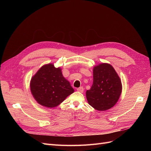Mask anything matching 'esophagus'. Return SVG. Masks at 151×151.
Listing matches in <instances>:
<instances>
[{
    "instance_id": "esophagus-1",
    "label": "esophagus",
    "mask_w": 151,
    "mask_h": 151,
    "mask_svg": "<svg viewBox=\"0 0 151 151\" xmlns=\"http://www.w3.org/2000/svg\"><path fill=\"white\" fill-rule=\"evenodd\" d=\"M77 91H79V92H80V93H83V92H84V88H83V87H80V88H77Z\"/></svg>"
}]
</instances>
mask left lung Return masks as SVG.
Returning <instances> with one entry per match:
<instances>
[{"label":"left lung","mask_w":151,"mask_h":151,"mask_svg":"<svg viewBox=\"0 0 151 151\" xmlns=\"http://www.w3.org/2000/svg\"><path fill=\"white\" fill-rule=\"evenodd\" d=\"M122 89L121 80L114 68L101 63L94 67L93 84L86 91L87 100L96 110H107L116 103Z\"/></svg>","instance_id":"obj_1"}]
</instances>
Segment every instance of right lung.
<instances>
[{
  "instance_id": "right-lung-1",
  "label": "right lung",
  "mask_w": 151,
  "mask_h": 151,
  "mask_svg": "<svg viewBox=\"0 0 151 151\" xmlns=\"http://www.w3.org/2000/svg\"><path fill=\"white\" fill-rule=\"evenodd\" d=\"M31 93L39 104L48 108L58 106L74 92L70 83L63 77L61 68L52 63L43 65L32 77Z\"/></svg>"
}]
</instances>
